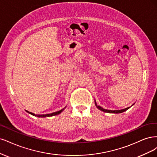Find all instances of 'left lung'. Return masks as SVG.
<instances>
[{
  "instance_id": "left-lung-1",
  "label": "left lung",
  "mask_w": 157,
  "mask_h": 157,
  "mask_svg": "<svg viewBox=\"0 0 157 157\" xmlns=\"http://www.w3.org/2000/svg\"><path fill=\"white\" fill-rule=\"evenodd\" d=\"M95 104H96V105H97V107L100 109V110H101V111H102V112H106V113H122V112H124V111H126V110H127L128 108H130V107H128V108H125V109H121V110H108V109H103L102 108H101V107H100L99 105H97V104H96V102H95Z\"/></svg>"
}]
</instances>
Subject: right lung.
I'll use <instances>...</instances> for the list:
<instances>
[{
	"label": "right lung",
	"instance_id": "add662e5",
	"mask_svg": "<svg viewBox=\"0 0 157 157\" xmlns=\"http://www.w3.org/2000/svg\"><path fill=\"white\" fill-rule=\"evenodd\" d=\"M63 109H61V110H60V111H58V112H54V113H49V114H46V115H35V114H34V113H31V112H27H27L29 113H30V114H31V115L35 116V117H51V116H54V115H59V114H60V113H61V112H63Z\"/></svg>",
	"mask_w": 157,
	"mask_h": 157
}]
</instances>
